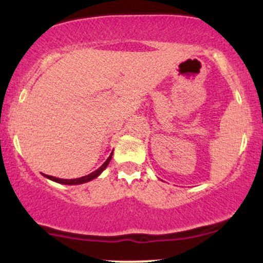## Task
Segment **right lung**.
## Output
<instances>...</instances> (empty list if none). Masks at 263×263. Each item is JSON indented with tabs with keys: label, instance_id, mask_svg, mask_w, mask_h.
Wrapping results in <instances>:
<instances>
[{
	"label": "right lung",
	"instance_id": "1",
	"mask_svg": "<svg viewBox=\"0 0 263 263\" xmlns=\"http://www.w3.org/2000/svg\"><path fill=\"white\" fill-rule=\"evenodd\" d=\"M111 157H112V153H111L110 156H108V158L105 161L104 164L101 165L99 170H96L95 172H92V173L87 174V176H84V177H80V178H77V179H60V178H55V177H52V176H47V174H43L45 178H48V179L53 180V182H57V183H60V184H66V185H77V184H84V183H87L90 182V180L95 179V178H98L100 174L104 172L105 168L107 167L108 163L111 161Z\"/></svg>",
	"mask_w": 263,
	"mask_h": 263
}]
</instances>
